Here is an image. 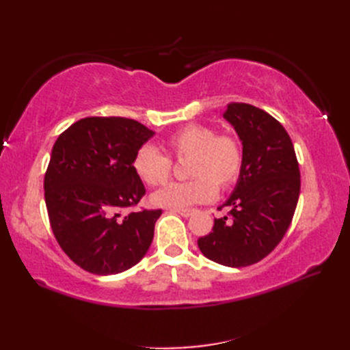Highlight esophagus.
Returning <instances> with one entry per match:
<instances>
[{
	"label": "esophagus",
	"instance_id": "34e87169",
	"mask_svg": "<svg viewBox=\"0 0 350 350\" xmlns=\"http://www.w3.org/2000/svg\"><path fill=\"white\" fill-rule=\"evenodd\" d=\"M171 212L179 213V215H182L183 218H188V217H191L192 213H194V211H192V209H171Z\"/></svg>",
	"mask_w": 350,
	"mask_h": 350
}]
</instances>
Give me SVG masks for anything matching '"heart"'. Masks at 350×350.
Returning a JSON list of instances; mask_svg holds the SVG:
<instances>
[{
    "instance_id": "heart-1",
    "label": "heart",
    "mask_w": 350,
    "mask_h": 350,
    "mask_svg": "<svg viewBox=\"0 0 350 350\" xmlns=\"http://www.w3.org/2000/svg\"><path fill=\"white\" fill-rule=\"evenodd\" d=\"M162 154L152 146L139 147L132 159L135 174L148 187L167 183L173 173L171 159L185 161V173L191 180L170 183L156 191L152 203L168 209H185L207 203L218 189H228L239 179L243 167L241 141L230 133H217L211 124L194 123L174 132L165 139Z\"/></svg>"
}]
</instances>
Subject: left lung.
<instances>
[{"label":"left lung","instance_id":"left-lung-1","mask_svg":"<svg viewBox=\"0 0 350 350\" xmlns=\"http://www.w3.org/2000/svg\"><path fill=\"white\" fill-rule=\"evenodd\" d=\"M224 118L243 146V167L234 191L198 248L215 263L243 267L265 258L284 237L298 204L299 163L282 124L266 111L232 102Z\"/></svg>","mask_w":350,"mask_h":350}]
</instances>
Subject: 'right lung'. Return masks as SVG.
Returning <instances> with one entry per match:
<instances>
[{"label": "right lung", "mask_w": 350, "mask_h": 350, "mask_svg": "<svg viewBox=\"0 0 350 350\" xmlns=\"http://www.w3.org/2000/svg\"><path fill=\"white\" fill-rule=\"evenodd\" d=\"M154 132L132 118L85 117L52 147L44 173V202L52 233L84 271L113 275L135 266L153 241L162 211L137 206L146 188L132 168L138 148Z\"/></svg>", "instance_id": "obj_1"}]
</instances>
